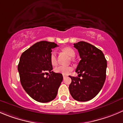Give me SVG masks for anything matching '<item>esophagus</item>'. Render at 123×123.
I'll list each match as a JSON object with an SVG mask.
<instances>
[{
	"mask_svg": "<svg viewBox=\"0 0 123 123\" xmlns=\"http://www.w3.org/2000/svg\"><path fill=\"white\" fill-rule=\"evenodd\" d=\"M63 78H65L66 77H67V75H63Z\"/></svg>",
	"mask_w": 123,
	"mask_h": 123,
	"instance_id": "obj_1",
	"label": "esophagus"
}]
</instances>
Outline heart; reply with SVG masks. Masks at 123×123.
<instances>
[{"label":"heart","instance_id":"heart-1","mask_svg":"<svg viewBox=\"0 0 123 123\" xmlns=\"http://www.w3.org/2000/svg\"><path fill=\"white\" fill-rule=\"evenodd\" d=\"M63 51L66 52L69 56L71 57H73L75 56V52L72 48L70 47H66L63 49ZM50 60L51 63L53 66L57 65V54L55 51H53L51 53L50 55ZM72 70V68L71 66H57L55 68V71L57 73L62 74L63 75H68L70 73Z\"/></svg>","mask_w":123,"mask_h":123}]
</instances>
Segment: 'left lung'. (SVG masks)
I'll return each mask as SVG.
<instances>
[{
	"mask_svg": "<svg viewBox=\"0 0 123 123\" xmlns=\"http://www.w3.org/2000/svg\"><path fill=\"white\" fill-rule=\"evenodd\" d=\"M74 45L79 52L81 60L75 71L79 74L78 77L69 76L72 80L69 86V92L77 101H89L103 86L107 61L102 51L90 43L81 41Z\"/></svg>",
	"mask_w": 123,
	"mask_h": 123,
	"instance_id": "obj_1",
	"label": "left lung"
}]
</instances>
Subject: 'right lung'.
Wrapping results in <instances>:
<instances>
[{
  "instance_id": "obj_1",
  "label": "right lung",
  "mask_w": 123,
  "mask_h": 123,
  "mask_svg": "<svg viewBox=\"0 0 123 123\" xmlns=\"http://www.w3.org/2000/svg\"><path fill=\"white\" fill-rule=\"evenodd\" d=\"M57 46L54 42L41 41L23 52L20 58L18 71L21 85L38 102L47 103L55 99L63 80L62 74L52 71L50 60L52 49Z\"/></svg>"
}]
</instances>
